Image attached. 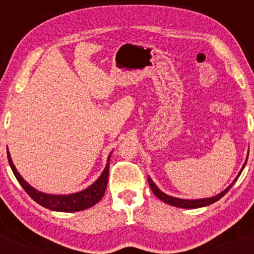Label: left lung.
Here are the masks:
<instances>
[{
  "label": "left lung",
  "mask_w": 254,
  "mask_h": 254,
  "mask_svg": "<svg viewBox=\"0 0 254 254\" xmlns=\"http://www.w3.org/2000/svg\"><path fill=\"white\" fill-rule=\"evenodd\" d=\"M245 165H246V162H245ZM245 165H244V167H245ZM244 167L241 168V171H240V173H239V176H240L241 172H243ZM238 177H237V179H235L234 182L230 184L228 188L226 189V190L221 192V193H218L217 196H214V197H210V198H203V199H180V198L171 197V196H168V194L164 193V192H162V191H160L159 189H157V186L155 185V184L153 183V180L150 179V178H149V179H148V182H149V186H150L151 191H153L154 194H155V196L159 198L160 200H162V202L170 204V205L177 206V208L196 209V208H202V206H206V205H209V204H212V203L217 202L218 199H221V198H222L224 194H226L227 192L229 191V189L232 188L233 184L237 182Z\"/></svg>",
  "instance_id": "obj_1"
}]
</instances>
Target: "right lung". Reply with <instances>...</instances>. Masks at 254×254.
<instances>
[{
    "instance_id": "add662e5",
    "label": "right lung",
    "mask_w": 254,
    "mask_h": 254,
    "mask_svg": "<svg viewBox=\"0 0 254 254\" xmlns=\"http://www.w3.org/2000/svg\"><path fill=\"white\" fill-rule=\"evenodd\" d=\"M7 156L8 162H9L11 171H13L17 182L20 183L22 189L27 192L28 196H30L33 200H36L38 204L44 206V208L62 212L81 211L84 210V209L90 208V206H93L94 204H97L105 194V190H106L107 186V180H109V166L111 155L109 156V160H107L106 167H105L103 174L99 177L97 182L93 184L92 186H89L88 189H86V190L76 192V193L72 194H66V196H64V194H61V196H57V194H46L43 193V192L37 191L36 189H33L31 185H28V184L22 179V177L20 176L19 172L16 171L15 166L13 164V161H11L10 154L8 150Z\"/></svg>"
}]
</instances>
